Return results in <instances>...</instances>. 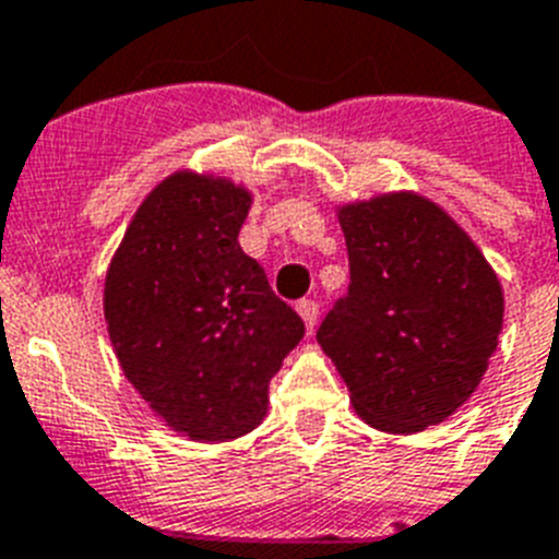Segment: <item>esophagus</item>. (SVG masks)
<instances>
[{"label": "esophagus", "mask_w": 559, "mask_h": 559, "mask_svg": "<svg viewBox=\"0 0 559 559\" xmlns=\"http://www.w3.org/2000/svg\"><path fill=\"white\" fill-rule=\"evenodd\" d=\"M295 309H298V314L304 318L307 329L312 332L314 323H318V314H320L318 304H314V300H309V298H304V300H298V304H295Z\"/></svg>", "instance_id": "esophagus-1"}]
</instances>
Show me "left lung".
Masks as SVG:
<instances>
[{
  "label": "left lung",
  "instance_id": "left-lung-1",
  "mask_svg": "<svg viewBox=\"0 0 559 559\" xmlns=\"http://www.w3.org/2000/svg\"><path fill=\"white\" fill-rule=\"evenodd\" d=\"M348 293L318 329L354 411L385 433L453 416L489 366L503 326L501 281L436 202L382 193L337 211Z\"/></svg>",
  "mask_w": 559,
  "mask_h": 559
}]
</instances>
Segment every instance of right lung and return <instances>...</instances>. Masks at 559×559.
Wrapping results in <instances>:
<instances>
[{"instance_id":"add662e5","label":"right lung","mask_w":559,"mask_h":559,"mask_svg":"<svg viewBox=\"0 0 559 559\" xmlns=\"http://www.w3.org/2000/svg\"><path fill=\"white\" fill-rule=\"evenodd\" d=\"M252 197L225 177H165L126 227L104 286L126 380L193 441L250 433L304 320L239 247Z\"/></svg>"}]
</instances>
